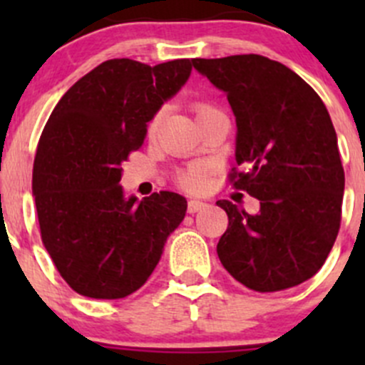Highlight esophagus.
Masks as SVG:
<instances>
[{"mask_svg": "<svg viewBox=\"0 0 365 365\" xmlns=\"http://www.w3.org/2000/svg\"><path fill=\"white\" fill-rule=\"evenodd\" d=\"M206 205L205 201H200V200H190L189 201V206H187V210H189V213H196V212H200V210H203V208H206Z\"/></svg>", "mask_w": 365, "mask_h": 365, "instance_id": "esophagus-1", "label": "esophagus"}]
</instances>
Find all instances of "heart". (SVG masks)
Wrapping results in <instances>:
<instances>
[{
    "label": "heart",
    "instance_id": "obj_1",
    "mask_svg": "<svg viewBox=\"0 0 365 365\" xmlns=\"http://www.w3.org/2000/svg\"><path fill=\"white\" fill-rule=\"evenodd\" d=\"M201 109H206V108H201ZM159 121H160V114H155L148 125V134H153V132L157 130V127H159ZM205 182H206V173H205V165H201V164L190 165L189 169H185V171H182L178 175L180 187L185 190H190V192H197V190L203 189Z\"/></svg>",
    "mask_w": 365,
    "mask_h": 365
}]
</instances>
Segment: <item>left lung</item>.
I'll return each mask as SVG.
<instances>
[{
	"instance_id": "8db88e82",
	"label": "left lung",
	"mask_w": 365,
	"mask_h": 365,
	"mask_svg": "<svg viewBox=\"0 0 365 365\" xmlns=\"http://www.w3.org/2000/svg\"><path fill=\"white\" fill-rule=\"evenodd\" d=\"M224 91L237 120L235 185L259 200L256 215L231 201L220 263L254 292H281L325 263L341 224L344 169L325 104L286 65L259 54L192 60Z\"/></svg>"
}]
</instances>
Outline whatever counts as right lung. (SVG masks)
Returning <instances> with one entry per match:
<instances>
[{"instance_id":"add662e5","label":"right lung","mask_w":365,"mask_h":365,"mask_svg":"<svg viewBox=\"0 0 365 365\" xmlns=\"http://www.w3.org/2000/svg\"><path fill=\"white\" fill-rule=\"evenodd\" d=\"M192 72L190 60L155 67L120 58L81 77L51 113L36 148L33 196L47 252L67 284L90 298L138 292L187 212L169 190L127 196L121 162Z\"/></svg>"}]
</instances>
